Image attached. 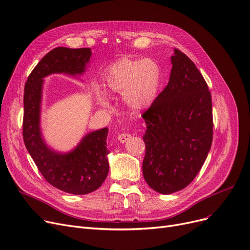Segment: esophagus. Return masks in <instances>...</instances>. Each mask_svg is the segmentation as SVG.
Wrapping results in <instances>:
<instances>
[{
  "instance_id": "esophagus-1",
  "label": "esophagus",
  "mask_w": 250,
  "mask_h": 250,
  "mask_svg": "<svg viewBox=\"0 0 250 250\" xmlns=\"http://www.w3.org/2000/svg\"><path fill=\"white\" fill-rule=\"evenodd\" d=\"M132 138V135L131 134H128V133H123V134H121L119 135L118 137H117V139H118V141L121 143H125V142H127V141Z\"/></svg>"
}]
</instances>
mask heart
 <instances>
[{"instance_id":"obj_1","label":"heart","mask_w":250,"mask_h":250,"mask_svg":"<svg viewBox=\"0 0 250 250\" xmlns=\"http://www.w3.org/2000/svg\"><path fill=\"white\" fill-rule=\"evenodd\" d=\"M104 89L108 94H123L124 101L132 109H143L153 103L162 82V69L152 59L122 58L107 67L104 77ZM99 102H108L99 95Z\"/></svg>"}]
</instances>
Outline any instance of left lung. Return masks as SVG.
Returning <instances> with one entry per match:
<instances>
[{
    "instance_id": "left-lung-1",
    "label": "left lung",
    "mask_w": 250,
    "mask_h": 250,
    "mask_svg": "<svg viewBox=\"0 0 250 250\" xmlns=\"http://www.w3.org/2000/svg\"><path fill=\"white\" fill-rule=\"evenodd\" d=\"M173 51L169 82L142 114L147 126L143 176L161 194L182 190L197 176L213 131L208 85L187 55Z\"/></svg>"
}]
</instances>
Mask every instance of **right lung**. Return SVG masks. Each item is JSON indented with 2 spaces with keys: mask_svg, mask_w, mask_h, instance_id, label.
<instances>
[{
  "mask_svg": "<svg viewBox=\"0 0 250 250\" xmlns=\"http://www.w3.org/2000/svg\"><path fill=\"white\" fill-rule=\"evenodd\" d=\"M92 52L90 48L58 47L41 59L24 86L22 134L26 149L45 180L66 193L84 195L98 189L105 181L109 165L106 147L107 127L86 135L70 153L58 154L49 149L40 131L42 78L51 73L81 74Z\"/></svg>",
  "mask_w": 250,
  "mask_h": 250,
  "instance_id": "obj_1",
  "label": "right lung"
}]
</instances>
